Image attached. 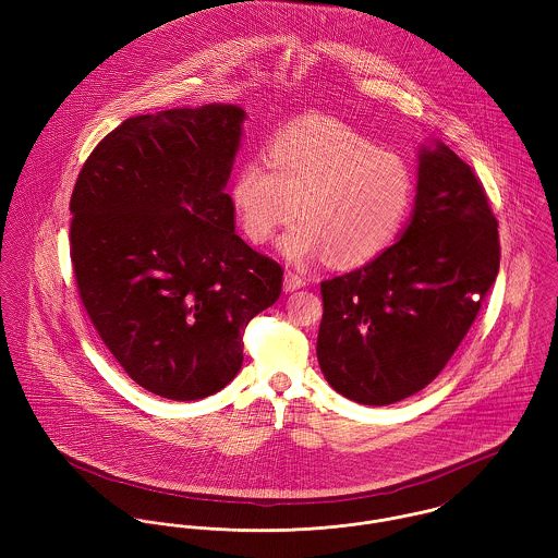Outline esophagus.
Here are the masks:
<instances>
[{
  "instance_id": "34e87169",
  "label": "esophagus",
  "mask_w": 558,
  "mask_h": 558,
  "mask_svg": "<svg viewBox=\"0 0 558 558\" xmlns=\"http://www.w3.org/2000/svg\"><path fill=\"white\" fill-rule=\"evenodd\" d=\"M303 286H305V279H303L301 275H296V272H292V270L286 272V277H283V290H286V292H296V290H301Z\"/></svg>"
}]
</instances>
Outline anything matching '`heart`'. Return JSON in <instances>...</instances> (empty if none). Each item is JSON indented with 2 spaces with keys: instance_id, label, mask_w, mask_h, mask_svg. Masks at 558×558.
I'll return each instance as SVG.
<instances>
[{
  "instance_id": "heart-1",
  "label": "heart",
  "mask_w": 558,
  "mask_h": 558,
  "mask_svg": "<svg viewBox=\"0 0 558 558\" xmlns=\"http://www.w3.org/2000/svg\"><path fill=\"white\" fill-rule=\"evenodd\" d=\"M266 160H246L230 184L244 234L268 242L301 219L281 251L294 262L319 255L354 268L378 257L412 204V173L401 157L326 118H310L279 133Z\"/></svg>"
}]
</instances>
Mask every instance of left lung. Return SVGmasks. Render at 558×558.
Wrapping results in <instances>:
<instances>
[{
    "mask_svg": "<svg viewBox=\"0 0 558 558\" xmlns=\"http://www.w3.org/2000/svg\"><path fill=\"white\" fill-rule=\"evenodd\" d=\"M498 264V221L473 167L445 144L421 150L403 236L319 283L318 363L328 385L365 405L427 387L473 326Z\"/></svg>",
    "mask_w": 558,
    "mask_h": 558,
    "instance_id": "1",
    "label": "left lung"
}]
</instances>
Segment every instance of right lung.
<instances>
[{"label": "right lung", "instance_id": "right-lung-1", "mask_svg": "<svg viewBox=\"0 0 558 558\" xmlns=\"http://www.w3.org/2000/svg\"><path fill=\"white\" fill-rule=\"evenodd\" d=\"M236 105L167 109L113 129L71 197V262L96 332L146 391L204 399L242 365V335L275 305L283 268L234 232L223 191Z\"/></svg>", "mask_w": 558, "mask_h": 558}]
</instances>
